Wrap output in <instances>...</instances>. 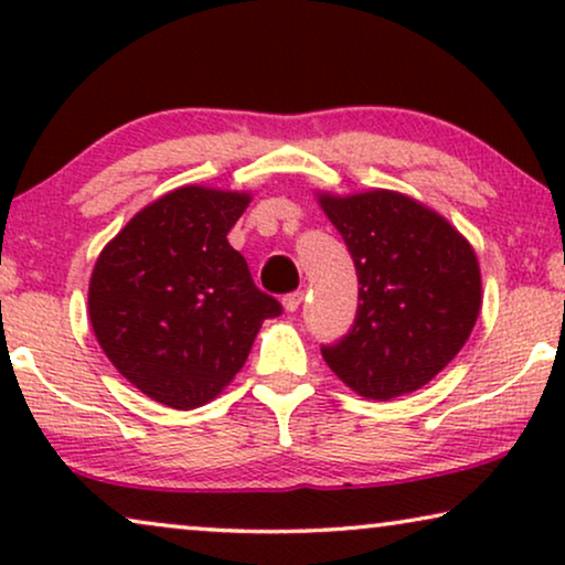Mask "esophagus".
I'll use <instances>...</instances> for the list:
<instances>
[{
    "instance_id": "esophagus-1",
    "label": "esophagus",
    "mask_w": 565,
    "mask_h": 565,
    "mask_svg": "<svg viewBox=\"0 0 565 565\" xmlns=\"http://www.w3.org/2000/svg\"><path fill=\"white\" fill-rule=\"evenodd\" d=\"M300 303H303V292L300 290H296V292H288V296L282 298V308L288 313H296L298 308H300Z\"/></svg>"
}]
</instances>
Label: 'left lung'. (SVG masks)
<instances>
[{
	"label": "left lung",
	"mask_w": 565,
	"mask_h": 565,
	"mask_svg": "<svg viewBox=\"0 0 565 565\" xmlns=\"http://www.w3.org/2000/svg\"><path fill=\"white\" fill-rule=\"evenodd\" d=\"M342 234L360 306L342 342L321 347L339 381L365 398L419 391L450 365L481 313V267L468 238L393 190L316 192Z\"/></svg>",
	"instance_id": "obj_1"
}]
</instances>
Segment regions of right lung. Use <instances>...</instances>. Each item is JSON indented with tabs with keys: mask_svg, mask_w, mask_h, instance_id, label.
<instances>
[{
	"mask_svg": "<svg viewBox=\"0 0 565 565\" xmlns=\"http://www.w3.org/2000/svg\"><path fill=\"white\" fill-rule=\"evenodd\" d=\"M249 200L184 184L99 252L92 329L118 373L157 404L190 412L213 401L244 367L262 321L282 311L226 238Z\"/></svg>",
	"mask_w": 565,
	"mask_h": 565,
	"instance_id": "right-lung-1",
	"label": "right lung"
}]
</instances>
